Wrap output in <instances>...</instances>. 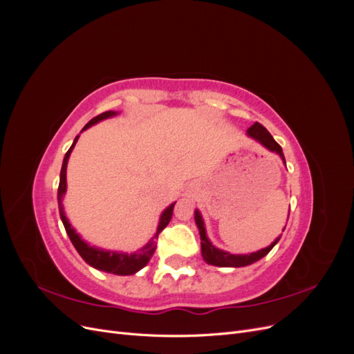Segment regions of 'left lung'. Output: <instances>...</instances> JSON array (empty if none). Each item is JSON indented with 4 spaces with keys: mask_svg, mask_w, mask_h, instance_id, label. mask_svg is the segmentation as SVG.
Instances as JSON below:
<instances>
[{
    "mask_svg": "<svg viewBox=\"0 0 354 354\" xmlns=\"http://www.w3.org/2000/svg\"><path fill=\"white\" fill-rule=\"evenodd\" d=\"M246 136L254 138L255 142H259L261 146H264L267 149V151L279 155V158L283 160V164H285V156H283V152H282V147L274 142V138L272 137V134L267 131L261 124L255 122L254 125H251L248 130H246ZM195 223H196V226L199 229V234H201V252H202L203 260H205L207 264L217 266V267H245V266H250L255 261H259V260L263 259V257H266L267 254L272 251L273 246L277 242H279V239L282 236V234H281V236L276 238L269 246H266V248L259 250L255 252H251V254H230L227 251H223V250L217 248V246H214L212 242L208 239L205 223H203L202 214H201L199 209H195ZM285 227H283V230H285Z\"/></svg>",
    "mask_w": 354,
    "mask_h": 354,
    "instance_id": "left-lung-1",
    "label": "left lung"
}]
</instances>
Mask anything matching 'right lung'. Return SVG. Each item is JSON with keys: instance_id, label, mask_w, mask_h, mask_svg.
Wrapping results in <instances>:
<instances>
[{"instance_id": "right-lung-1", "label": "right lung", "mask_w": 354, "mask_h": 354, "mask_svg": "<svg viewBox=\"0 0 354 354\" xmlns=\"http://www.w3.org/2000/svg\"><path fill=\"white\" fill-rule=\"evenodd\" d=\"M118 113H120V112L108 111V112H103V113L97 115L82 128V131H85L87 128L95 125L103 120H109V118L116 116ZM78 138H80V136L75 137L72 146L69 147V151L66 152L65 158H63V164H62V169H60V183H59V190H57V202H59V212H60V218H62L63 226H65V230L68 233V236H69L72 245L75 246V250H77L78 254L82 257V260L87 264H90L91 267H94V269L106 272V273L118 274V276L136 274L138 270L143 269V267L149 263V260L152 259V255L156 250V239L159 236V233L167 227V224L169 223L171 217H173V209H174L176 202L171 203V205H168L162 211V214H160V217H159L156 233L138 251L122 252V251L103 250V248H99V246H94V245H90L88 242H85L80 236V233H77V230L72 227V224L69 223L66 214H65V208H63V196H65L66 189H68V183H66L68 160H69V156L73 151L75 145H77V142H78Z\"/></svg>"}]
</instances>
